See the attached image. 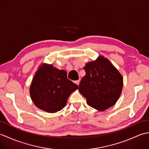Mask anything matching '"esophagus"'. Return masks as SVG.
<instances>
[{"label": "esophagus", "instance_id": "1", "mask_svg": "<svg viewBox=\"0 0 149 149\" xmlns=\"http://www.w3.org/2000/svg\"><path fill=\"white\" fill-rule=\"evenodd\" d=\"M79 83H80V80H77V81H75V83L77 84V85L79 84Z\"/></svg>", "mask_w": 149, "mask_h": 149}]
</instances>
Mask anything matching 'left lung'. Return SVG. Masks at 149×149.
<instances>
[{
    "label": "left lung",
    "instance_id": "left-lung-1",
    "mask_svg": "<svg viewBox=\"0 0 149 149\" xmlns=\"http://www.w3.org/2000/svg\"><path fill=\"white\" fill-rule=\"evenodd\" d=\"M86 75L79 85V91L90 106L104 111L113 106L122 93L123 77L107 58L100 56L88 63Z\"/></svg>",
    "mask_w": 149,
    "mask_h": 149
}]
</instances>
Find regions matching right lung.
Segmentation results:
<instances>
[{
  "label": "right lung",
  "instance_id": "1",
  "mask_svg": "<svg viewBox=\"0 0 149 149\" xmlns=\"http://www.w3.org/2000/svg\"><path fill=\"white\" fill-rule=\"evenodd\" d=\"M77 88V85L67 78L64 70L45 63L35 73L30 86V95L39 109L56 113L66 106L70 95Z\"/></svg>",
  "mask_w": 149,
  "mask_h": 149
}]
</instances>
